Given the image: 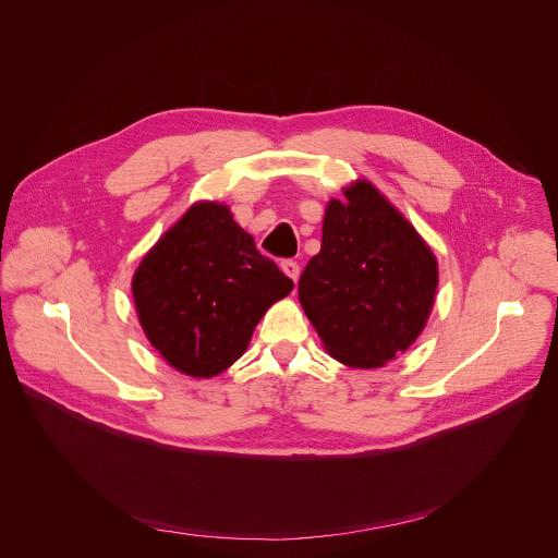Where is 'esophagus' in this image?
Returning a JSON list of instances; mask_svg holds the SVG:
<instances>
[{
    "label": "esophagus",
    "instance_id": "obj_1",
    "mask_svg": "<svg viewBox=\"0 0 558 558\" xmlns=\"http://www.w3.org/2000/svg\"><path fill=\"white\" fill-rule=\"evenodd\" d=\"M280 267H282V271H284L293 282H298V278H300V265H298L295 260H282Z\"/></svg>",
    "mask_w": 558,
    "mask_h": 558
}]
</instances>
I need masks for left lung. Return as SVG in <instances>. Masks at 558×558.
<instances>
[{
	"mask_svg": "<svg viewBox=\"0 0 558 558\" xmlns=\"http://www.w3.org/2000/svg\"><path fill=\"white\" fill-rule=\"evenodd\" d=\"M331 201L323 250L298 284L325 349L347 366L377 368L422 333L437 291V260L413 225L371 183Z\"/></svg>",
	"mask_w": 558,
	"mask_h": 558,
	"instance_id": "left-lung-1",
	"label": "left lung"
}]
</instances>
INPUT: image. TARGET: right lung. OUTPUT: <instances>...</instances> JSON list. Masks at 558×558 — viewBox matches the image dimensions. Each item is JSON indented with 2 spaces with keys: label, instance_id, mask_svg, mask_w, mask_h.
Instances as JSON below:
<instances>
[{
  "label": "right lung",
  "instance_id": "1",
  "mask_svg": "<svg viewBox=\"0 0 558 558\" xmlns=\"http://www.w3.org/2000/svg\"><path fill=\"white\" fill-rule=\"evenodd\" d=\"M293 289L225 205L196 203L141 260V327L174 368L211 377L241 357L265 311Z\"/></svg>",
  "mask_w": 558,
  "mask_h": 558
}]
</instances>
